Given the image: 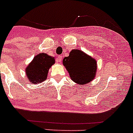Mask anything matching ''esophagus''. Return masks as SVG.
Here are the masks:
<instances>
[{"mask_svg":"<svg viewBox=\"0 0 133 133\" xmlns=\"http://www.w3.org/2000/svg\"><path fill=\"white\" fill-rule=\"evenodd\" d=\"M62 56H59V57H58L57 59V62H59V63H60V62H61V61H62Z\"/></svg>","mask_w":133,"mask_h":133,"instance_id":"34e87169","label":"esophagus"}]
</instances>
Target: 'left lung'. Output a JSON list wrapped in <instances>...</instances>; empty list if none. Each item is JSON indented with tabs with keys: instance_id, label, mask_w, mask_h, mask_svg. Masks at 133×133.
<instances>
[{
	"instance_id": "8db88e82",
	"label": "left lung",
	"mask_w": 133,
	"mask_h": 133,
	"mask_svg": "<svg viewBox=\"0 0 133 133\" xmlns=\"http://www.w3.org/2000/svg\"><path fill=\"white\" fill-rule=\"evenodd\" d=\"M63 64L70 74L71 79L79 85L92 81L97 72L95 59L80 50H72L69 56L63 59Z\"/></svg>"
}]
</instances>
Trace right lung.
Returning a JSON list of instances; mask_svg holds the SVG:
<instances>
[{"instance_id": "add662e5", "label": "right lung", "mask_w": 133, "mask_h": 133, "mask_svg": "<svg viewBox=\"0 0 133 133\" xmlns=\"http://www.w3.org/2000/svg\"><path fill=\"white\" fill-rule=\"evenodd\" d=\"M54 63V57L46 53H40L34 57L25 69L29 81L32 84L44 82L47 77L49 69Z\"/></svg>"}]
</instances>
